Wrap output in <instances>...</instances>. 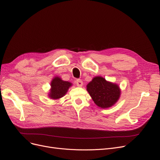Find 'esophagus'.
<instances>
[{"mask_svg":"<svg viewBox=\"0 0 160 160\" xmlns=\"http://www.w3.org/2000/svg\"><path fill=\"white\" fill-rule=\"evenodd\" d=\"M76 83H77V86L78 87H82L83 86V82L80 79H77L76 80Z\"/></svg>","mask_w":160,"mask_h":160,"instance_id":"34e87169","label":"esophagus"}]
</instances>
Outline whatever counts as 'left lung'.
Returning <instances> with one entry per match:
<instances>
[{
	"instance_id": "obj_1",
	"label": "left lung",
	"mask_w": 160,
	"mask_h": 160,
	"mask_svg": "<svg viewBox=\"0 0 160 160\" xmlns=\"http://www.w3.org/2000/svg\"><path fill=\"white\" fill-rule=\"evenodd\" d=\"M87 90L94 102L102 108L112 106L119 98L121 93L118 86L100 77L92 80L87 85Z\"/></svg>"
}]
</instances>
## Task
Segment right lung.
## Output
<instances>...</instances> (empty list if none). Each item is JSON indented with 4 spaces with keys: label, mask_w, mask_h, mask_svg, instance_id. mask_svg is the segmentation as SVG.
Here are the masks:
<instances>
[{
    "label": "right lung",
    "mask_w": 160,
    "mask_h": 160,
    "mask_svg": "<svg viewBox=\"0 0 160 160\" xmlns=\"http://www.w3.org/2000/svg\"><path fill=\"white\" fill-rule=\"evenodd\" d=\"M71 83L63 81L60 78L56 77L51 82V89L49 97L52 99H58L63 97L68 91Z\"/></svg>",
    "instance_id": "1"
}]
</instances>
